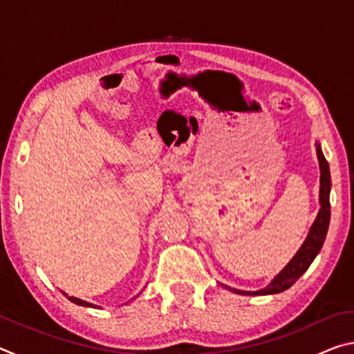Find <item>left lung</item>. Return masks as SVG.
Here are the masks:
<instances>
[{
  "mask_svg": "<svg viewBox=\"0 0 354 354\" xmlns=\"http://www.w3.org/2000/svg\"><path fill=\"white\" fill-rule=\"evenodd\" d=\"M317 158H319L320 165V211L317 214L313 226L306 236V241L303 242L301 247L292 257L289 263L281 270L277 277H274L270 284H267L263 289L259 290H239L234 287L225 286L227 290L239 293V295H273V293L284 292L295 284V281L301 277V274L308 270L310 263L315 259V256L320 253L325 242L328 226H329V217H331V205H329V192H331V175H329V165L326 162L325 156L322 153L320 143L317 142Z\"/></svg>",
  "mask_w": 354,
  "mask_h": 354,
  "instance_id": "left-lung-1",
  "label": "left lung"
}]
</instances>
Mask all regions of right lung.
I'll return each mask as SVG.
<instances>
[{
	"instance_id": "1",
	"label": "right lung",
	"mask_w": 354,
	"mask_h": 354,
	"mask_svg": "<svg viewBox=\"0 0 354 354\" xmlns=\"http://www.w3.org/2000/svg\"><path fill=\"white\" fill-rule=\"evenodd\" d=\"M64 295L65 297H68L67 293L64 292ZM68 299L71 303H75V304H80V306H86V308H100V306H97V304H92V303H88V301H84V299H81V298H76V297H68Z\"/></svg>"
}]
</instances>
